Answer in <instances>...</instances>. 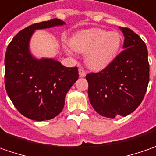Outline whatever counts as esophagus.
Returning a JSON list of instances; mask_svg holds the SVG:
<instances>
[{
    "label": "esophagus",
    "mask_w": 156,
    "mask_h": 156,
    "mask_svg": "<svg viewBox=\"0 0 156 156\" xmlns=\"http://www.w3.org/2000/svg\"><path fill=\"white\" fill-rule=\"evenodd\" d=\"M78 74H79V77H85V75H86V73L84 72V70H83L82 68H79L78 69Z\"/></svg>",
    "instance_id": "obj_1"
}]
</instances>
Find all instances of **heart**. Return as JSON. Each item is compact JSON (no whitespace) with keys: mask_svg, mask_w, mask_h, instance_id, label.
<instances>
[{"mask_svg":"<svg viewBox=\"0 0 156 156\" xmlns=\"http://www.w3.org/2000/svg\"><path fill=\"white\" fill-rule=\"evenodd\" d=\"M121 42V35L116 32L90 28L75 34L70 41V45L74 51L86 53L85 62L89 67L99 71L109 66L115 58ZM68 52L71 53L69 50Z\"/></svg>","mask_w":156,"mask_h":156,"instance_id":"heart-1","label":"heart"}]
</instances>
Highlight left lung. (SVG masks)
I'll return each mask as SVG.
<instances>
[{
    "mask_svg": "<svg viewBox=\"0 0 156 156\" xmlns=\"http://www.w3.org/2000/svg\"><path fill=\"white\" fill-rule=\"evenodd\" d=\"M124 49L103 71L86 75L90 105L99 115L115 118L132 113L142 103L149 81L148 50L142 39L127 27Z\"/></svg>",
    "mask_w": 156,
    "mask_h": 156,
    "instance_id": "obj_1",
    "label": "left lung"
}]
</instances>
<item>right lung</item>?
I'll return each instance as SVG.
<instances>
[{
    "instance_id": "1",
    "label": "right lung",
    "mask_w": 156,
    "mask_h": 156,
    "mask_svg": "<svg viewBox=\"0 0 156 156\" xmlns=\"http://www.w3.org/2000/svg\"><path fill=\"white\" fill-rule=\"evenodd\" d=\"M66 23L58 19L35 23L20 31L5 55V87L20 114L34 121L54 118L63 110L65 98L78 78L77 67H66L54 58H36L29 49L35 30Z\"/></svg>"
}]
</instances>
